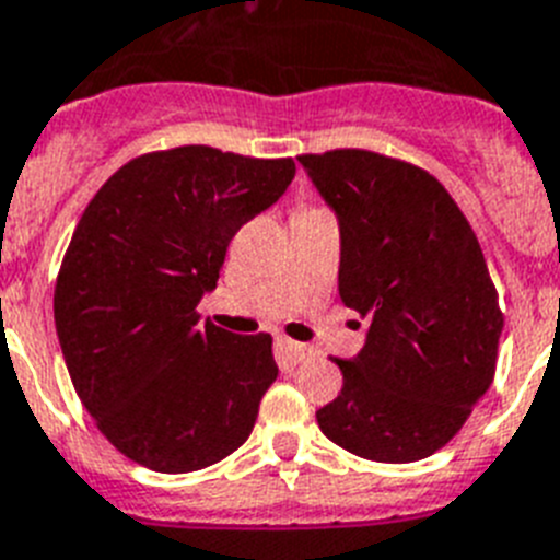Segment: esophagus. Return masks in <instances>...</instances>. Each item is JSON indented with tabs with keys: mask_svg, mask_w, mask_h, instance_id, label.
Here are the masks:
<instances>
[{
	"mask_svg": "<svg viewBox=\"0 0 560 560\" xmlns=\"http://www.w3.org/2000/svg\"><path fill=\"white\" fill-rule=\"evenodd\" d=\"M276 354H279V363L287 369L299 366L301 361H307L310 354H313V349L307 347V343H295V340L290 338H279L276 340Z\"/></svg>",
	"mask_w": 560,
	"mask_h": 560,
	"instance_id": "1",
	"label": "esophagus"
}]
</instances>
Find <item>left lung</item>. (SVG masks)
<instances>
[{
  "label": "left lung",
  "instance_id": "obj_1",
  "mask_svg": "<svg viewBox=\"0 0 560 560\" xmlns=\"http://www.w3.org/2000/svg\"><path fill=\"white\" fill-rule=\"evenodd\" d=\"M299 163L338 220L340 301L366 320L361 352L338 361L340 395L315 415L320 431L363 459H425L493 381L504 318L482 247L417 165L363 149Z\"/></svg>",
  "mask_w": 560,
  "mask_h": 560
}]
</instances>
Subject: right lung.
Listing matches in <instances>:
<instances>
[{
	"instance_id": "obj_1",
	"label": "right lung",
	"mask_w": 560,
	"mask_h": 560,
	"mask_svg": "<svg viewBox=\"0 0 560 560\" xmlns=\"http://www.w3.org/2000/svg\"><path fill=\"white\" fill-rule=\"evenodd\" d=\"M293 177V160L179 145L126 163L86 206L56 281V332L84 408L138 465L188 474L250 436L279 374L273 338L225 332L197 304L233 233Z\"/></svg>"
}]
</instances>
